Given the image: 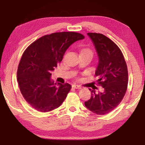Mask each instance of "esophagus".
<instances>
[{"mask_svg": "<svg viewBox=\"0 0 145 145\" xmlns=\"http://www.w3.org/2000/svg\"><path fill=\"white\" fill-rule=\"evenodd\" d=\"M72 88H74V89H81V88H82V86H79V85L73 84L72 85Z\"/></svg>", "mask_w": 145, "mask_h": 145, "instance_id": "obj_1", "label": "esophagus"}]
</instances>
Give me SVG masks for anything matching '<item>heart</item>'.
Instances as JSON below:
<instances>
[{
  "instance_id": "1",
  "label": "heart",
  "mask_w": 145,
  "mask_h": 145,
  "mask_svg": "<svg viewBox=\"0 0 145 145\" xmlns=\"http://www.w3.org/2000/svg\"><path fill=\"white\" fill-rule=\"evenodd\" d=\"M82 53H92V51L90 49H88V48H85V49H83L82 51Z\"/></svg>"
}]
</instances>
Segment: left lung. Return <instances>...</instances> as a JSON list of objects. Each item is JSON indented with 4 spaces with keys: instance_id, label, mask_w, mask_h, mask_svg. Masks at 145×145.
<instances>
[{
    "instance_id": "8db88e82",
    "label": "left lung",
    "mask_w": 145,
    "mask_h": 145,
    "mask_svg": "<svg viewBox=\"0 0 145 145\" xmlns=\"http://www.w3.org/2000/svg\"><path fill=\"white\" fill-rule=\"evenodd\" d=\"M99 57L96 76L98 84L104 92L91 91L90 100L85 106L97 115H105L114 110L123 98L128 84L127 67L123 55L118 45L102 33H88Z\"/></svg>"
}]
</instances>
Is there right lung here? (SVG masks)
Returning a JSON list of instances; mask_svg holds the SVG:
<instances>
[{
	"instance_id": "right-lung-1",
	"label": "right lung",
	"mask_w": 145,
	"mask_h": 145,
	"mask_svg": "<svg viewBox=\"0 0 145 145\" xmlns=\"http://www.w3.org/2000/svg\"><path fill=\"white\" fill-rule=\"evenodd\" d=\"M84 36L72 31L45 35L29 45L24 52L17 71L19 88L25 101L40 112L59 108L72 86L68 83L51 80V72L62 61L65 51L75 41Z\"/></svg>"
}]
</instances>
